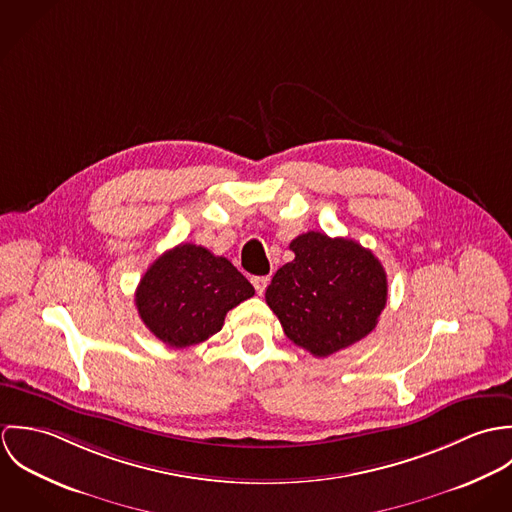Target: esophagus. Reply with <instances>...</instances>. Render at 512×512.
Returning <instances> with one entry per match:
<instances>
[{"mask_svg":"<svg viewBox=\"0 0 512 512\" xmlns=\"http://www.w3.org/2000/svg\"><path fill=\"white\" fill-rule=\"evenodd\" d=\"M268 284H270V276H254V278H252V286H254V290H256L258 295L264 293Z\"/></svg>","mask_w":512,"mask_h":512,"instance_id":"obj_1","label":"esophagus"}]
</instances>
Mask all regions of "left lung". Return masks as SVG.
I'll return each instance as SVG.
<instances>
[{
  "label": "left lung",
  "instance_id": "obj_1",
  "mask_svg": "<svg viewBox=\"0 0 512 512\" xmlns=\"http://www.w3.org/2000/svg\"><path fill=\"white\" fill-rule=\"evenodd\" d=\"M292 262L266 290L284 333L313 357H329L365 339L386 305L388 282L378 258L349 238L305 232L293 238Z\"/></svg>",
  "mask_w": 512,
  "mask_h": 512
}]
</instances>
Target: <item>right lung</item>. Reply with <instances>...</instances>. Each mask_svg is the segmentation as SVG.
<instances>
[{"mask_svg": "<svg viewBox=\"0 0 512 512\" xmlns=\"http://www.w3.org/2000/svg\"><path fill=\"white\" fill-rule=\"evenodd\" d=\"M252 295V284L226 258L187 242L147 268L136 307L159 341L185 349L219 333L226 313Z\"/></svg>", "mask_w": 512, "mask_h": 512, "instance_id": "obj_1", "label": "right lung"}]
</instances>
